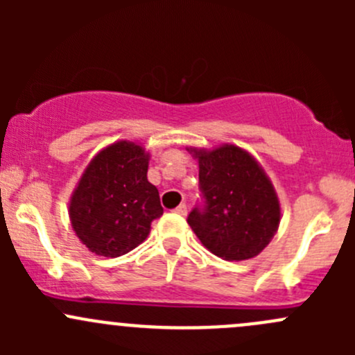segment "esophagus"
<instances>
[{
	"instance_id": "34e87169",
	"label": "esophagus",
	"mask_w": 355,
	"mask_h": 355,
	"mask_svg": "<svg viewBox=\"0 0 355 355\" xmlns=\"http://www.w3.org/2000/svg\"><path fill=\"white\" fill-rule=\"evenodd\" d=\"M175 213H178V214H182V216H185V214H187V204L182 202L180 206L175 207Z\"/></svg>"
}]
</instances>
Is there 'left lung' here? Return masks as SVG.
Listing matches in <instances>:
<instances>
[{"label": "left lung", "mask_w": 355, "mask_h": 355, "mask_svg": "<svg viewBox=\"0 0 355 355\" xmlns=\"http://www.w3.org/2000/svg\"><path fill=\"white\" fill-rule=\"evenodd\" d=\"M200 202L187 223L214 256L244 261L257 256L277 232L280 204L259 164L235 146L194 151Z\"/></svg>", "instance_id": "1"}]
</instances>
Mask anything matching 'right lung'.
I'll return each mask as SVG.
<instances>
[{
	"label": "right lung",
	"instance_id": "add662e5",
	"mask_svg": "<svg viewBox=\"0 0 355 355\" xmlns=\"http://www.w3.org/2000/svg\"><path fill=\"white\" fill-rule=\"evenodd\" d=\"M148 164L141 146L123 141L103 149L82 175L70 200V220L91 252L105 257L130 252L163 214Z\"/></svg>",
	"mask_w": 355,
	"mask_h": 355
}]
</instances>
